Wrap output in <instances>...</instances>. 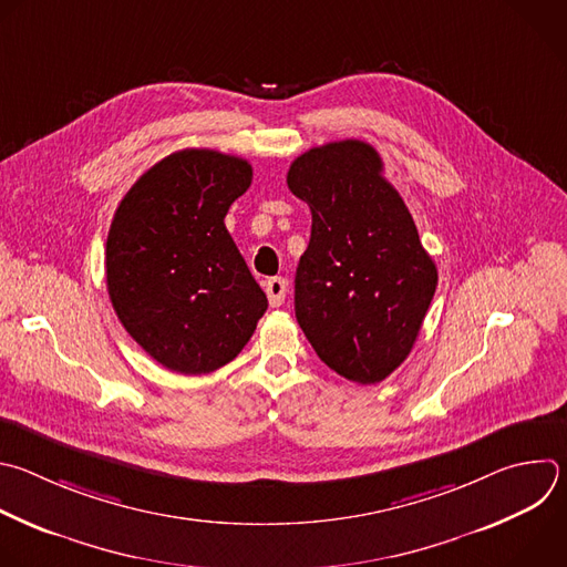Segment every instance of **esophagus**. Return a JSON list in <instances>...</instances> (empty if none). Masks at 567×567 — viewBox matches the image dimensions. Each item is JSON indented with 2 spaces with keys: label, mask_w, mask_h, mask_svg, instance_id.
<instances>
[{
  "label": "esophagus",
  "mask_w": 567,
  "mask_h": 567,
  "mask_svg": "<svg viewBox=\"0 0 567 567\" xmlns=\"http://www.w3.org/2000/svg\"><path fill=\"white\" fill-rule=\"evenodd\" d=\"M265 291H267L269 305L280 307L285 302V296H287V280L285 278H269L267 285H265Z\"/></svg>",
  "instance_id": "obj_1"
}]
</instances>
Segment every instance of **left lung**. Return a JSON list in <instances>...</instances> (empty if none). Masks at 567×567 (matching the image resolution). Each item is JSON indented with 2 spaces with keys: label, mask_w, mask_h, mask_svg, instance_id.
Wrapping results in <instances>:
<instances>
[{
  "label": "left lung",
  "mask_w": 567,
  "mask_h": 567,
  "mask_svg": "<svg viewBox=\"0 0 567 567\" xmlns=\"http://www.w3.org/2000/svg\"><path fill=\"white\" fill-rule=\"evenodd\" d=\"M311 209L296 271V318L318 358L347 381H385L410 355L439 285L412 214L362 140L313 146L287 173Z\"/></svg>",
  "instance_id": "1"
}]
</instances>
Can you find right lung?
<instances>
[{"mask_svg": "<svg viewBox=\"0 0 567 567\" xmlns=\"http://www.w3.org/2000/svg\"><path fill=\"white\" fill-rule=\"evenodd\" d=\"M247 159L184 148L122 198L106 238V287L131 338L162 367L198 375L231 362L267 296L225 227L251 186Z\"/></svg>", "mask_w": 567, "mask_h": 567, "instance_id": "add662e5", "label": "right lung"}]
</instances>
